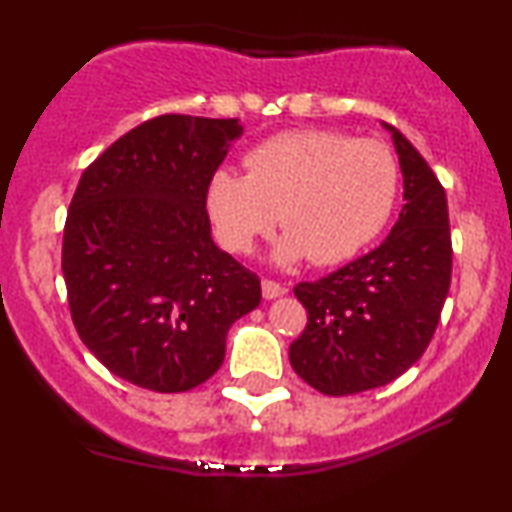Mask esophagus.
Returning <instances> with one entry per match:
<instances>
[{
  "label": "esophagus",
  "mask_w": 512,
  "mask_h": 512,
  "mask_svg": "<svg viewBox=\"0 0 512 512\" xmlns=\"http://www.w3.org/2000/svg\"><path fill=\"white\" fill-rule=\"evenodd\" d=\"M286 293V286H281V283H276L272 279H262V295L267 300H274V298H281V295Z\"/></svg>",
  "instance_id": "1"
}]
</instances>
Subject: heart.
Returning <instances> with one entry per match:
<instances>
[{
  "mask_svg": "<svg viewBox=\"0 0 512 512\" xmlns=\"http://www.w3.org/2000/svg\"><path fill=\"white\" fill-rule=\"evenodd\" d=\"M400 171L379 140L336 131H286L245 155V176L217 169L205 207L226 250L245 255L274 231H286L274 260L341 264L365 250L389 224Z\"/></svg>",
  "mask_w": 512,
  "mask_h": 512,
  "instance_id": "b5f03b06",
  "label": "heart"
}]
</instances>
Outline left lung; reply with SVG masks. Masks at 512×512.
I'll use <instances>...</instances> for the list:
<instances>
[{
  "instance_id": "obj_1",
  "label": "left lung",
  "mask_w": 512,
  "mask_h": 512,
  "mask_svg": "<svg viewBox=\"0 0 512 512\" xmlns=\"http://www.w3.org/2000/svg\"><path fill=\"white\" fill-rule=\"evenodd\" d=\"M386 131L405 200L391 233L346 267L293 288L307 326L288 357L295 374L324 396L377 389L408 372L432 341L451 288L446 190L403 133Z\"/></svg>"
}]
</instances>
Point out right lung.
Masks as SVG:
<instances>
[{
	"label": "right lung",
	"mask_w": 512,
	"mask_h": 512,
	"mask_svg": "<svg viewBox=\"0 0 512 512\" xmlns=\"http://www.w3.org/2000/svg\"><path fill=\"white\" fill-rule=\"evenodd\" d=\"M238 119L164 114L80 176L61 272L80 341L109 372L159 393L221 367L231 324L262 300L257 274L212 240L205 190Z\"/></svg>",
	"instance_id": "add662e5"
}]
</instances>
